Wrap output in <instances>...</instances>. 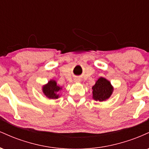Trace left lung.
Returning <instances> with one entry per match:
<instances>
[{"mask_svg": "<svg viewBox=\"0 0 149 149\" xmlns=\"http://www.w3.org/2000/svg\"><path fill=\"white\" fill-rule=\"evenodd\" d=\"M92 90L94 100L103 102L111 97L113 88L109 80L101 77L92 87Z\"/></svg>", "mask_w": 149, "mask_h": 149, "instance_id": "8db88e82", "label": "left lung"}]
</instances>
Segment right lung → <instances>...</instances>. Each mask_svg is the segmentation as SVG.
<instances>
[{
  "label": "right lung",
  "instance_id": "add662e5",
  "mask_svg": "<svg viewBox=\"0 0 149 149\" xmlns=\"http://www.w3.org/2000/svg\"><path fill=\"white\" fill-rule=\"evenodd\" d=\"M61 89L57 85L55 80H49L47 85L42 88L44 95L49 99H57L59 97V91Z\"/></svg>",
  "mask_w": 149,
  "mask_h": 149
}]
</instances>
